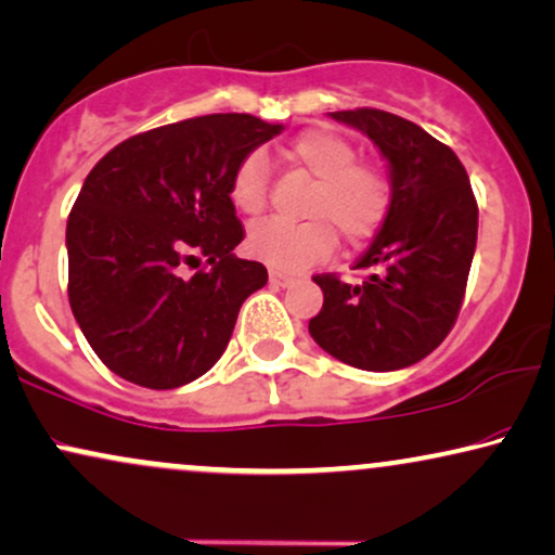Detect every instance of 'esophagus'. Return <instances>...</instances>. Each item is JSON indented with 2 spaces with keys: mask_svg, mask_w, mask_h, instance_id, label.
<instances>
[{
  "mask_svg": "<svg viewBox=\"0 0 555 555\" xmlns=\"http://www.w3.org/2000/svg\"><path fill=\"white\" fill-rule=\"evenodd\" d=\"M269 282L273 286H289V284H294V276H289V273H282V271L271 269L269 271Z\"/></svg>",
  "mask_w": 555,
  "mask_h": 555,
  "instance_id": "34e87169",
  "label": "esophagus"
}]
</instances>
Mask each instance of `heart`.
<instances>
[{"mask_svg":"<svg viewBox=\"0 0 555 555\" xmlns=\"http://www.w3.org/2000/svg\"><path fill=\"white\" fill-rule=\"evenodd\" d=\"M292 166L310 173L314 184L307 194L305 215L310 220H266L250 228L248 254L276 271L297 273L325 261L335 250L334 222L350 243H366L387 222L391 186L374 166L359 164V151L340 132L312 128L286 145ZM269 199V166L254 151L241 158L230 177V202L237 212H263Z\"/></svg>","mask_w":555,"mask_h":555,"instance_id":"heart-1","label":"heart"}]
</instances>
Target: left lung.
<instances>
[{"label":"left lung","instance_id":"8db88e82","mask_svg":"<svg viewBox=\"0 0 555 555\" xmlns=\"http://www.w3.org/2000/svg\"><path fill=\"white\" fill-rule=\"evenodd\" d=\"M361 130L389 160L391 207L353 269L361 284L320 273L325 294L310 335L322 350L363 371H397L430 356L451 333L476 250L468 173L448 145L384 109L330 112Z\"/></svg>","mask_w":555,"mask_h":555}]
</instances>
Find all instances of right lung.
Returning a JSON list of instances; mask_svg holds the SVG:
<instances>
[{
    "label": "right lung",
    "mask_w": 555,
    "mask_h": 555,
    "mask_svg": "<svg viewBox=\"0 0 555 555\" xmlns=\"http://www.w3.org/2000/svg\"><path fill=\"white\" fill-rule=\"evenodd\" d=\"M284 130L254 115H205L140 132L89 171L66 225L68 301L117 376L177 389L225 353L241 305L269 282L237 258L230 202L241 158ZM206 261L184 278L180 266Z\"/></svg>",
    "instance_id": "1"
}]
</instances>
